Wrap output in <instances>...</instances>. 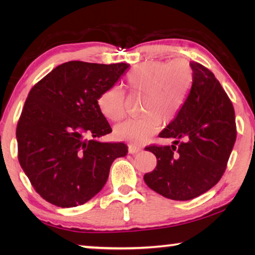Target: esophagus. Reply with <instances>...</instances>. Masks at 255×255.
Instances as JSON below:
<instances>
[{
    "mask_svg": "<svg viewBox=\"0 0 255 255\" xmlns=\"http://www.w3.org/2000/svg\"><path fill=\"white\" fill-rule=\"evenodd\" d=\"M140 151H141V147H139V146H134V145L128 146V153H131V154H135V153Z\"/></svg>",
    "mask_w": 255,
    "mask_h": 255,
    "instance_id": "obj_1",
    "label": "esophagus"
}]
</instances>
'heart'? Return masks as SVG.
Masks as SVG:
<instances>
[{
  "mask_svg": "<svg viewBox=\"0 0 255 255\" xmlns=\"http://www.w3.org/2000/svg\"><path fill=\"white\" fill-rule=\"evenodd\" d=\"M194 82L193 68L183 59L168 62H146L132 69L127 85L140 94L142 117L121 123L115 134L125 141L140 144L151 139L161 128L175 120L189 95ZM97 106L108 121L118 122L125 114V95L120 87H110L99 96Z\"/></svg>",
  "mask_w": 255,
  "mask_h": 255,
  "instance_id": "b5f03b06",
  "label": "heart"
}]
</instances>
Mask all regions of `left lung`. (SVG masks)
I'll list each match as a JSON object with an SVG mask.
<instances>
[{"label": "left lung", "mask_w": 255, "mask_h": 255, "mask_svg": "<svg viewBox=\"0 0 255 255\" xmlns=\"http://www.w3.org/2000/svg\"><path fill=\"white\" fill-rule=\"evenodd\" d=\"M194 82L182 109L159 135L173 138L172 146H148L156 167L144 175L155 193L188 201L211 189L221 180L235 145V109L214 73L191 61Z\"/></svg>", "instance_id": "8db88e82"}]
</instances>
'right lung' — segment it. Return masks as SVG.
<instances>
[{
	"mask_svg": "<svg viewBox=\"0 0 255 255\" xmlns=\"http://www.w3.org/2000/svg\"><path fill=\"white\" fill-rule=\"evenodd\" d=\"M128 66L68 61L30 90L16 130L18 161L51 204L73 208L92 200L106 184L114 160L127 155L123 142L97 140L111 132L97 100Z\"/></svg>",
	"mask_w": 255,
	"mask_h": 255,
	"instance_id": "right-lung-1",
	"label": "right lung"
}]
</instances>
